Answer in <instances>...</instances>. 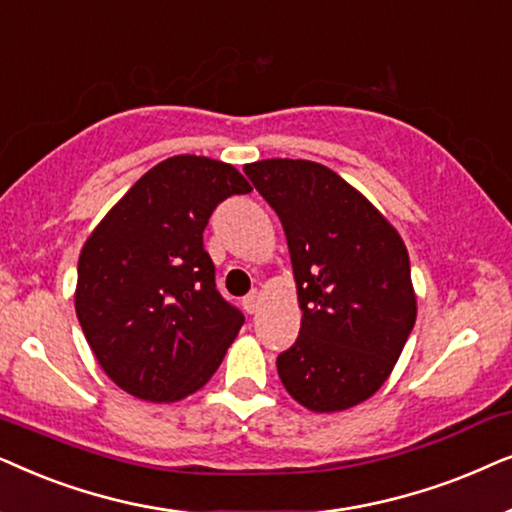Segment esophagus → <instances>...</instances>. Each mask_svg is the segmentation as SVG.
<instances>
[{"label": "esophagus", "mask_w": 512, "mask_h": 512, "mask_svg": "<svg viewBox=\"0 0 512 512\" xmlns=\"http://www.w3.org/2000/svg\"><path fill=\"white\" fill-rule=\"evenodd\" d=\"M243 309L248 313H257V309H260V292L257 290L248 292V295L243 297Z\"/></svg>", "instance_id": "1"}]
</instances>
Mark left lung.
<instances>
[{"label":"left lung","mask_w":512,"mask_h":512,"mask_svg":"<svg viewBox=\"0 0 512 512\" xmlns=\"http://www.w3.org/2000/svg\"><path fill=\"white\" fill-rule=\"evenodd\" d=\"M243 170L283 224L302 309L299 337L276 358L278 377L306 410H349L379 391L417 320L403 238L316 161Z\"/></svg>","instance_id":"obj_1"}]
</instances>
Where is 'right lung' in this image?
<instances>
[{
    "label": "right lung",
    "instance_id": "1",
    "mask_svg": "<svg viewBox=\"0 0 512 512\" xmlns=\"http://www.w3.org/2000/svg\"><path fill=\"white\" fill-rule=\"evenodd\" d=\"M248 192L229 163L173 156L88 236L74 306L100 367L126 393L173 403L220 367L245 318L215 288L203 229L224 199Z\"/></svg>",
    "mask_w": 512,
    "mask_h": 512
}]
</instances>
